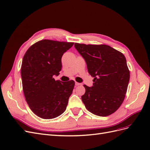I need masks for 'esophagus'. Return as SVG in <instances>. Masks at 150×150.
<instances>
[{"mask_svg": "<svg viewBox=\"0 0 150 150\" xmlns=\"http://www.w3.org/2000/svg\"><path fill=\"white\" fill-rule=\"evenodd\" d=\"M81 84L79 83H77V82L75 83V85H76V86H79V85H81Z\"/></svg>", "mask_w": 150, "mask_h": 150, "instance_id": "34e87169", "label": "esophagus"}]
</instances>
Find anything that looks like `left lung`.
<instances>
[{"label": "left lung", "mask_w": 150, "mask_h": 150, "mask_svg": "<svg viewBox=\"0 0 150 150\" xmlns=\"http://www.w3.org/2000/svg\"><path fill=\"white\" fill-rule=\"evenodd\" d=\"M74 47L94 78L92 87L84 85L86 92L81 99L85 107L99 116L112 114L123 102L129 81L125 56L104 44L75 43Z\"/></svg>", "instance_id": "obj_1"}]
</instances>
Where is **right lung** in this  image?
<instances>
[{"label":"right lung","instance_id":"right-lung-1","mask_svg":"<svg viewBox=\"0 0 150 150\" xmlns=\"http://www.w3.org/2000/svg\"><path fill=\"white\" fill-rule=\"evenodd\" d=\"M74 42L44 39L31 46L21 66L22 88L30 110L42 119H52L66 110L75 83L56 81L62 68L61 58Z\"/></svg>","mask_w":150,"mask_h":150}]
</instances>
